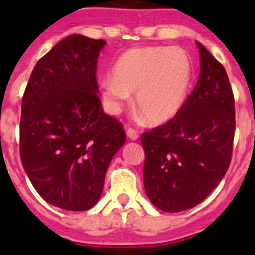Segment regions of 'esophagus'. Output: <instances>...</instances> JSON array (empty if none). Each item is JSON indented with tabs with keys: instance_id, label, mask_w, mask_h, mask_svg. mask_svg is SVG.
Instances as JSON below:
<instances>
[{
	"instance_id": "34e87169",
	"label": "esophagus",
	"mask_w": 255,
	"mask_h": 255,
	"mask_svg": "<svg viewBox=\"0 0 255 255\" xmlns=\"http://www.w3.org/2000/svg\"><path fill=\"white\" fill-rule=\"evenodd\" d=\"M126 134H128V136H129L130 139H132V140H136V139L139 138V132L135 129H132V128H128V129H126Z\"/></svg>"
}]
</instances>
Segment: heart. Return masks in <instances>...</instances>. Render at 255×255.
Instances as JSON below:
<instances>
[{
  "mask_svg": "<svg viewBox=\"0 0 255 255\" xmlns=\"http://www.w3.org/2000/svg\"><path fill=\"white\" fill-rule=\"evenodd\" d=\"M193 76L190 56L179 47H138L115 64L102 80V96L111 112H119L135 94V107L148 123H168L181 111Z\"/></svg>",
  "mask_w": 255,
  "mask_h": 255,
  "instance_id": "b5f03b06",
  "label": "heart"
}]
</instances>
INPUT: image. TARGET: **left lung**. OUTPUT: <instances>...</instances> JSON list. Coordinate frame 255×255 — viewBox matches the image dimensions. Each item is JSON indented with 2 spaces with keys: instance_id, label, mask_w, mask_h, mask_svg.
<instances>
[{
  "instance_id": "obj_1",
  "label": "left lung",
  "mask_w": 255,
  "mask_h": 255,
  "mask_svg": "<svg viewBox=\"0 0 255 255\" xmlns=\"http://www.w3.org/2000/svg\"><path fill=\"white\" fill-rule=\"evenodd\" d=\"M200 74L181 111L141 134L143 181L161 211L181 212L203 202L224 179L233 155L235 100L226 70L202 43Z\"/></svg>"
}]
</instances>
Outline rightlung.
<instances>
[{
    "label": "right lung",
    "instance_id": "right-lung-1",
    "mask_svg": "<svg viewBox=\"0 0 255 255\" xmlns=\"http://www.w3.org/2000/svg\"><path fill=\"white\" fill-rule=\"evenodd\" d=\"M106 42L80 34L37 62L21 101L20 158L38 194L52 206L88 211L100 200L106 171L126 140L103 112L97 62Z\"/></svg>",
    "mask_w": 255,
    "mask_h": 255
}]
</instances>
